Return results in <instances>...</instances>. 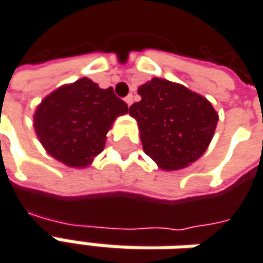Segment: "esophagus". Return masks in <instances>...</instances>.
I'll return each instance as SVG.
<instances>
[{
  "mask_svg": "<svg viewBox=\"0 0 263 263\" xmlns=\"http://www.w3.org/2000/svg\"><path fill=\"white\" fill-rule=\"evenodd\" d=\"M132 102H134V96L132 95H128L126 97H125V103L128 104V106H131Z\"/></svg>",
  "mask_w": 263,
  "mask_h": 263,
  "instance_id": "34e87169",
  "label": "esophagus"
}]
</instances>
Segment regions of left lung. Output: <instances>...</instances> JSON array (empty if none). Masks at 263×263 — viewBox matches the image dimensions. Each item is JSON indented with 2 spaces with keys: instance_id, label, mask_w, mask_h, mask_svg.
Returning a JSON list of instances; mask_svg holds the SVG:
<instances>
[{
  "instance_id": "1",
  "label": "left lung",
  "mask_w": 263,
  "mask_h": 263,
  "mask_svg": "<svg viewBox=\"0 0 263 263\" xmlns=\"http://www.w3.org/2000/svg\"><path fill=\"white\" fill-rule=\"evenodd\" d=\"M138 95L129 115L138 122L145 154L160 168L180 170L204 154L218 122L204 96L159 77L140 86Z\"/></svg>"
}]
</instances>
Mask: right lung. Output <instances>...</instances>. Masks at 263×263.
<instances>
[{
  "label": "right lung",
  "mask_w": 263,
  "mask_h": 263,
  "mask_svg": "<svg viewBox=\"0 0 263 263\" xmlns=\"http://www.w3.org/2000/svg\"><path fill=\"white\" fill-rule=\"evenodd\" d=\"M128 114L114 88H100L83 77L53 90L33 115L34 132L50 157L68 167L84 168L106 144L115 119Z\"/></svg>",
  "instance_id": "add662e5"
}]
</instances>
